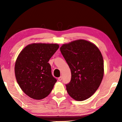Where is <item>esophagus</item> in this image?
Segmentation results:
<instances>
[{
    "label": "esophagus",
    "mask_w": 122,
    "mask_h": 122,
    "mask_svg": "<svg viewBox=\"0 0 122 122\" xmlns=\"http://www.w3.org/2000/svg\"><path fill=\"white\" fill-rule=\"evenodd\" d=\"M62 79V76H61L60 77H59V78H58V80H59V81H61Z\"/></svg>",
    "instance_id": "1"
}]
</instances>
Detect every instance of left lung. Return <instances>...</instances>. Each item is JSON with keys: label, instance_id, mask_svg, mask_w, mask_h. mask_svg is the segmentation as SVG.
<instances>
[{"label": "left lung", "instance_id": "1", "mask_svg": "<svg viewBox=\"0 0 122 122\" xmlns=\"http://www.w3.org/2000/svg\"><path fill=\"white\" fill-rule=\"evenodd\" d=\"M61 52L71 72L66 84L68 94L75 100L84 101L96 92L104 76V61L99 49L85 40L64 44Z\"/></svg>", "mask_w": 122, "mask_h": 122}]
</instances>
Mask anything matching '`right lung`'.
Segmentation results:
<instances>
[{
    "label": "right lung",
    "mask_w": 122,
    "mask_h": 122,
    "mask_svg": "<svg viewBox=\"0 0 122 122\" xmlns=\"http://www.w3.org/2000/svg\"><path fill=\"white\" fill-rule=\"evenodd\" d=\"M59 46L58 44L32 43L23 49L15 66L17 83L25 94L41 100L50 94L56 79L48 63Z\"/></svg>",
    "instance_id": "add662e5"
}]
</instances>
